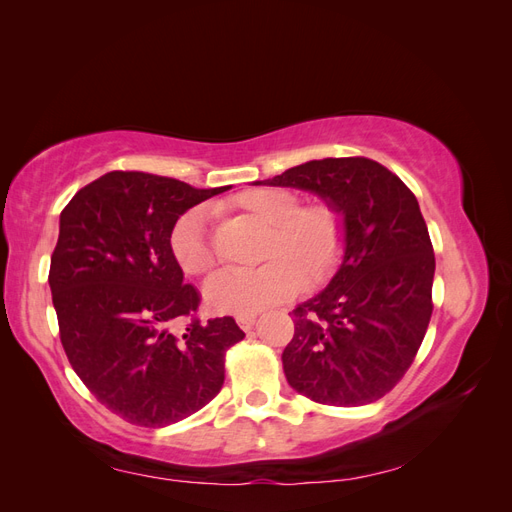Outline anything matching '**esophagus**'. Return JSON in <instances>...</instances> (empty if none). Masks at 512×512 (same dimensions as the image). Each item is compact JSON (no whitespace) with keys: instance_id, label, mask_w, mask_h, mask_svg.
<instances>
[{"instance_id":"34e87169","label":"esophagus","mask_w":512,"mask_h":512,"mask_svg":"<svg viewBox=\"0 0 512 512\" xmlns=\"http://www.w3.org/2000/svg\"><path fill=\"white\" fill-rule=\"evenodd\" d=\"M254 322H256L254 314H241V316H237V324H239L243 331H250L254 327Z\"/></svg>"}]
</instances>
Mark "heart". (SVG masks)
<instances>
[{"label":"heart","instance_id":"1","mask_svg":"<svg viewBox=\"0 0 512 512\" xmlns=\"http://www.w3.org/2000/svg\"><path fill=\"white\" fill-rule=\"evenodd\" d=\"M269 226L262 243L265 265L254 271L224 269L205 284V301L222 314H254L280 303L305 286L322 282L344 252L342 213L327 200L299 205V196L282 188H256L230 200ZM170 252L190 275H205L215 265L209 211H185L170 230Z\"/></svg>","mask_w":512,"mask_h":512}]
</instances>
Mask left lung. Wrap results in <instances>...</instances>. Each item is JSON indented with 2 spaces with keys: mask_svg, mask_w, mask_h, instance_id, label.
<instances>
[{
  "mask_svg": "<svg viewBox=\"0 0 512 512\" xmlns=\"http://www.w3.org/2000/svg\"><path fill=\"white\" fill-rule=\"evenodd\" d=\"M256 185L314 192L344 220L342 265L292 309L288 384L327 406L384 397L412 365L433 309L436 258L416 196L367 158L312 160Z\"/></svg>",
  "mask_w": 512,
  "mask_h": 512,
  "instance_id": "obj_1",
  "label": "left lung"
}]
</instances>
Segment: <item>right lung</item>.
<instances>
[{
  "label": "right lung",
  "instance_id": "1",
  "mask_svg": "<svg viewBox=\"0 0 512 512\" xmlns=\"http://www.w3.org/2000/svg\"><path fill=\"white\" fill-rule=\"evenodd\" d=\"M226 190L115 170L59 215L49 286L61 346L100 404L132 425L166 427L205 408L224 384L226 350L245 337L230 316L194 318L200 297L170 252L181 215Z\"/></svg>",
  "mask_w": 512,
  "mask_h": 512
}]
</instances>
